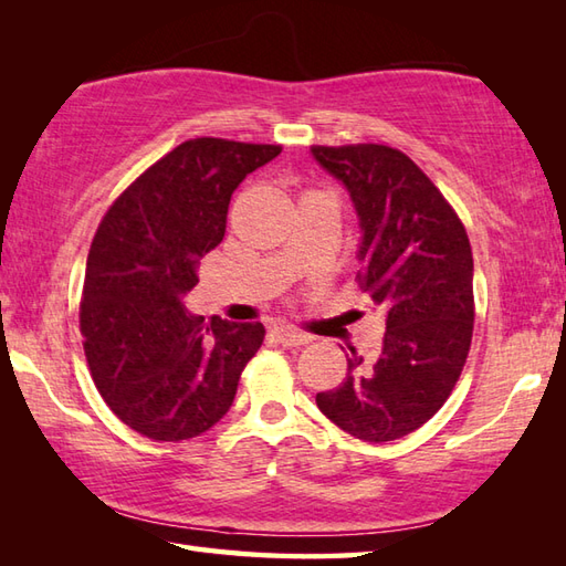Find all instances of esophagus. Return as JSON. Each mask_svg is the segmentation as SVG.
<instances>
[{"mask_svg":"<svg viewBox=\"0 0 566 566\" xmlns=\"http://www.w3.org/2000/svg\"><path fill=\"white\" fill-rule=\"evenodd\" d=\"M272 333H274L276 343H282L284 347H298V345L311 343L308 333H302V331L290 328V326H276Z\"/></svg>","mask_w":566,"mask_h":566,"instance_id":"34e87169","label":"esophagus"}]
</instances>
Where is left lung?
I'll return each mask as SVG.
<instances>
[{
	"mask_svg": "<svg viewBox=\"0 0 566 566\" xmlns=\"http://www.w3.org/2000/svg\"><path fill=\"white\" fill-rule=\"evenodd\" d=\"M314 158L350 191L363 226L359 290L384 314L375 365L355 347L321 413L365 442L413 432L448 401L474 331V260L460 216L406 153L381 143L314 146Z\"/></svg>",
	"mask_w": 566,
	"mask_h": 566,
	"instance_id": "1",
	"label": "left lung"
}]
</instances>
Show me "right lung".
I'll use <instances>...</instances> for the list:
<instances>
[{
  "label": "right lung",
  "mask_w": 566,
  "mask_h": 566,
  "mask_svg": "<svg viewBox=\"0 0 566 566\" xmlns=\"http://www.w3.org/2000/svg\"><path fill=\"white\" fill-rule=\"evenodd\" d=\"M280 153L268 143L185 140L104 213L84 274L82 345L102 399L140 436L182 442L213 428L260 350L262 323H203L182 296L223 240L235 187Z\"/></svg>",
  "instance_id": "add662e5"
}]
</instances>
